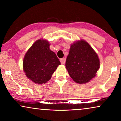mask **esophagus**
I'll return each instance as SVG.
<instances>
[{
  "label": "esophagus",
  "instance_id": "1",
  "mask_svg": "<svg viewBox=\"0 0 121 121\" xmlns=\"http://www.w3.org/2000/svg\"><path fill=\"white\" fill-rule=\"evenodd\" d=\"M65 61H66V58H61L60 59V62L61 63V64H65Z\"/></svg>",
  "mask_w": 121,
  "mask_h": 121
}]
</instances>
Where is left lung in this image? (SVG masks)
<instances>
[{
  "label": "left lung",
  "instance_id": "obj_1",
  "mask_svg": "<svg viewBox=\"0 0 121 121\" xmlns=\"http://www.w3.org/2000/svg\"><path fill=\"white\" fill-rule=\"evenodd\" d=\"M65 68L74 82L86 83L95 77L100 68V60L89 43L81 40L71 45Z\"/></svg>",
  "mask_w": 121,
  "mask_h": 121
}]
</instances>
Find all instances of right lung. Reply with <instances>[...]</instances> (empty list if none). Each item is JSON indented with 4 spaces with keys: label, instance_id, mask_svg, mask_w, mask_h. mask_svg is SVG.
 <instances>
[{
    "label": "right lung",
    "instance_id": "add662e5",
    "mask_svg": "<svg viewBox=\"0 0 121 121\" xmlns=\"http://www.w3.org/2000/svg\"><path fill=\"white\" fill-rule=\"evenodd\" d=\"M49 45L47 41L37 40L24 58L23 68L26 75L36 84H44L50 80L60 64L55 53L49 49Z\"/></svg>",
    "mask_w": 121,
    "mask_h": 121
}]
</instances>
